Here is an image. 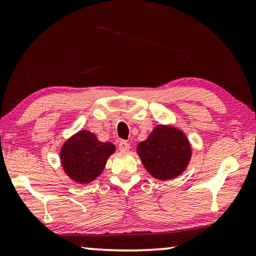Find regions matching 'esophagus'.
Here are the masks:
<instances>
[{
	"label": "esophagus",
	"mask_w": 256,
	"mask_h": 256,
	"mask_svg": "<svg viewBox=\"0 0 256 256\" xmlns=\"http://www.w3.org/2000/svg\"><path fill=\"white\" fill-rule=\"evenodd\" d=\"M129 148H130V144H129L127 141L121 140V141L118 142V149H120L121 152H128Z\"/></svg>",
	"instance_id": "34e87169"
}]
</instances>
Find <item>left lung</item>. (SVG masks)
Segmentation results:
<instances>
[{
    "mask_svg": "<svg viewBox=\"0 0 256 256\" xmlns=\"http://www.w3.org/2000/svg\"><path fill=\"white\" fill-rule=\"evenodd\" d=\"M143 166L155 178L171 180L185 170L191 157L190 143L183 132L170 127H156L138 146Z\"/></svg>",
    "mask_w": 256,
    "mask_h": 256,
    "instance_id": "1",
    "label": "left lung"
}]
</instances>
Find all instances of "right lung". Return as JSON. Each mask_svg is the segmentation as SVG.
I'll return each mask as SVG.
<instances>
[{
    "label": "right lung",
    "instance_id": "add662e5",
    "mask_svg": "<svg viewBox=\"0 0 256 256\" xmlns=\"http://www.w3.org/2000/svg\"><path fill=\"white\" fill-rule=\"evenodd\" d=\"M115 146L110 142H100L92 132L82 130L62 146V164L72 180L90 183L102 172Z\"/></svg>",
    "mask_w": 256,
    "mask_h": 256
}]
</instances>
